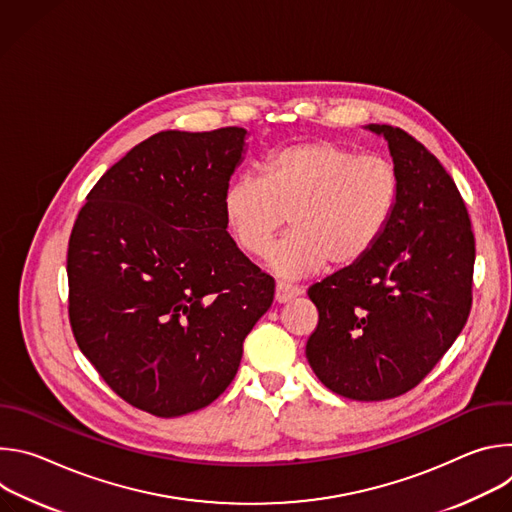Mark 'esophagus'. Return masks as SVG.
<instances>
[{"mask_svg":"<svg viewBox=\"0 0 512 512\" xmlns=\"http://www.w3.org/2000/svg\"><path fill=\"white\" fill-rule=\"evenodd\" d=\"M302 294V287L298 285H291V283H283V281H277L275 285V302L277 304H285L289 300H294Z\"/></svg>","mask_w":512,"mask_h":512,"instance_id":"esophagus-1","label":"esophagus"}]
</instances>
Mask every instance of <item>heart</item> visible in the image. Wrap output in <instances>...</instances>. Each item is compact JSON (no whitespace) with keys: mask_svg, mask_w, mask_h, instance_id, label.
<instances>
[{"mask_svg":"<svg viewBox=\"0 0 512 512\" xmlns=\"http://www.w3.org/2000/svg\"><path fill=\"white\" fill-rule=\"evenodd\" d=\"M399 200L395 166L381 156H358L340 143L314 139L283 145L257 176H237L223 194L225 225L237 247L261 257L285 223V235L267 255L281 277H304L328 261H360L393 221Z\"/></svg>","mask_w":512,"mask_h":512,"instance_id":"obj_1","label":"heart"}]
</instances>
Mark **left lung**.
<instances>
[{
  "instance_id": "8db88e82",
  "label": "left lung",
  "mask_w": 512,
  "mask_h": 512,
  "mask_svg": "<svg viewBox=\"0 0 512 512\" xmlns=\"http://www.w3.org/2000/svg\"><path fill=\"white\" fill-rule=\"evenodd\" d=\"M367 129L389 143L397 208L367 255L308 289L320 318L306 356L330 391L385 401L417 387L462 332L476 247L466 204L440 160L399 127Z\"/></svg>"
}]
</instances>
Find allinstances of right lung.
Segmentation results:
<instances>
[{
    "instance_id": "right-lung-1",
    "label": "right lung",
    "mask_w": 512,
    "mask_h": 512,
    "mask_svg": "<svg viewBox=\"0 0 512 512\" xmlns=\"http://www.w3.org/2000/svg\"><path fill=\"white\" fill-rule=\"evenodd\" d=\"M245 137H148L101 176L70 233L72 334L123 401L158 417L221 395L273 302V277L239 251L223 214Z\"/></svg>"
}]
</instances>
